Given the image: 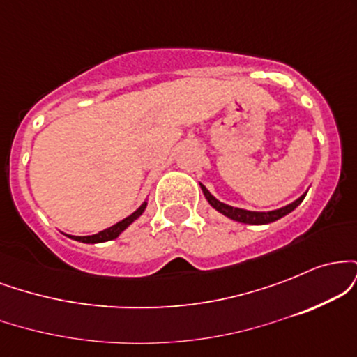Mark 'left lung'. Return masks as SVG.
<instances>
[{
  "mask_svg": "<svg viewBox=\"0 0 357 357\" xmlns=\"http://www.w3.org/2000/svg\"><path fill=\"white\" fill-rule=\"evenodd\" d=\"M202 190L204 192V196H206L208 203H210L216 211L223 213V215L228 216V218H231V220H235V221H240V223H248V225H267V223H272V221L282 218V216L289 215L290 211L296 210L298 204L304 202V198H305V195H302L301 198L296 199V202L287 204V206L280 208V210L260 213V211H247V210H241V208L228 206V204L218 202V199H216L215 196H213L211 192L203 186V184H202Z\"/></svg>",
  "mask_w": 357,
  "mask_h": 357,
  "instance_id": "8db88e82",
  "label": "left lung"
}]
</instances>
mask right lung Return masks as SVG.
<instances>
[{
    "label": "right lung",
    "mask_w": 357,
    "mask_h": 357,
    "mask_svg": "<svg viewBox=\"0 0 357 357\" xmlns=\"http://www.w3.org/2000/svg\"><path fill=\"white\" fill-rule=\"evenodd\" d=\"M146 204L147 203H142L141 206H139L137 210L132 213V215L127 216V218H124L122 221H119V223L114 225V227L107 228V230L99 231V233H97V235H92V236H70V235H68V236H70V238H73V240H77V241H82V243H102V241H109V240L117 238V236L121 235V233L124 231L126 228L129 227V225L132 223L134 220H137L139 216H141L142 213H144Z\"/></svg>",
    "instance_id": "obj_1"
}]
</instances>
